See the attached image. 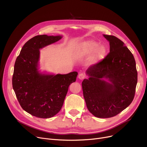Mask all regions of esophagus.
<instances>
[{
	"label": "esophagus",
	"mask_w": 147,
	"mask_h": 147,
	"mask_svg": "<svg viewBox=\"0 0 147 147\" xmlns=\"http://www.w3.org/2000/svg\"><path fill=\"white\" fill-rule=\"evenodd\" d=\"M78 78H79V79L83 80V79H84V78H85V76H84V74H83V73H80V74H79V77H78Z\"/></svg>",
	"instance_id": "obj_1"
}]
</instances>
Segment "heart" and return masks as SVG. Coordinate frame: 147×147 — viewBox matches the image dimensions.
I'll return each mask as SVG.
<instances>
[{
  "mask_svg": "<svg viewBox=\"0 0 147 147\" xmlns=\"http://www.w3.org/2000/svg\"><path fill=\"white\" fill-rule=\"evenodd\" d=\"M107 52V49L104 45L98 46V43L93 40H88L82 43L76 51V54L78 57H89L93 53L91 61L93 63L102 59Z\"/></svg>",
  "mask_w": 147,
  "mask_h": 147,
  "instance_id": "1",
  "label": "heart"
}]
</instances>
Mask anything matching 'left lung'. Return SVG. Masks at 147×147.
I'll return each mask as SVG.
<instances>
[{
	"mask_svg": "<svg viewBox=\"0 0 147 147\" xmlns=\"http://www.w3.org/2000/svg\"><path fill=\"white\" fill-rule=\"evenodd\" d=\"M104 37L110 42V52L88 68L89 78L84 79L82 85L90 113L96 117L110 118L132 102L138 73L134 57L125 43L114 36Z\"/></svg>",
	"mask_w": 147,
	"mask_h": 147,
	"instance_id": "left-lung-1",
	"label": "left lung"
}]
</instances>
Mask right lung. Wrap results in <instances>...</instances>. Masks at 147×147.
I'll return each mask as SVG.
<instances>
[{"label":"right lung","mask_w":147,"mask_h":147,"mask_svg":"<svg viewBox=\"0 0 147 147\" xmlns=\"http://www.w3.org/2000/svg\"><path fill=\"white\" fill-rule=\"evenodd\" d=\"M61 36L38 35L28 40L15 61L12 87L22 109L33 116L48 119L63 107L69 84L76 82V71L67 74L39 73L40 51L55 43Z\"/></svg>","instance_id":"1"}]
</instances>
